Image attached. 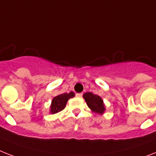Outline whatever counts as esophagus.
Returning <instances> with one entry per match:
<instances>
[{
  "label": "esophagus",
  "instance_id": "1",
  "mask_svg": "<svg viewBox=\"0 0 156 156\" xmlns=\"http://www.w3.org/2000/svg\"><path fill=\"white\" fill-rule=\"evenodd\" d=\"M76 97H78V98H81L82 97V96H83V93H76Z\"/></svg>",
  "mask_w": 156,
  "mask_h": 156
}]
</instances>
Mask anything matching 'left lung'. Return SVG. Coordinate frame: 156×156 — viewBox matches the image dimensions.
<instances>
[{
    "instance_id": "obj_1",
    "label": "left lung",
    "mask_w": 156,
    "mask_h": 156,
    "mask_svg": "<svg viewBox=\"0 0 156 156\" xmlns=\"http://www.w3.org/2000/svg\"><path fill=\"white\" fill-rule=\"evenodd\" d=\"M87 107L92 110V112L103 115L105 112L106 108L104 105V100L100 96L95 95L92 92H86L83 95Z\"/></svg>"
}]
</instances>
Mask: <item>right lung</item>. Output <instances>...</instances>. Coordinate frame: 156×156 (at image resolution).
I'll list each match as a JSON object with an SVG mask.
<instances>
[{
	"mask_svg": "<svg viewBox=\"0 0 156 156\" xmlns=\"http://www.w3.org/2000/svg\"><path fill=\"white\" fill-rule=\"evenodd\" d=\"M74 96H75V93L73 92H70L69 93H63L55 96L52 99L51 105H50L49 112L51 114L60 112V111H62L65 108L68 100Z\"/></svg>",
	"mask_w": 156,
	"mask_h": 156,
	"instance_id": "1",
	"label": "right lung"
}]
</instances>
